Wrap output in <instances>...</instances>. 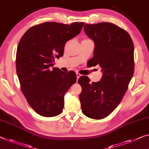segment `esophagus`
I'll list each match as a JSON object with an SVG mask.
<instances>
[{"instance_id": "esophagus-1", "label": "esophagus", "mask_w": 149, "mask_h": 149, "mask_svg": "<svg viewBox=\"0 0 149 149\" xmlns=\"http://www.w3.org/2000/svg\"><path fill=\"white\" fill-rule=\"evenodd\" d=\"M81 76V74H80V73H79V72H77V79H79V78Z\"/></svg>"}]
</instances>
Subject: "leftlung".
Returning <instances> with one entry per match:
<instances>
[{"mask_svg":"<svg viewBox=\"0 0 149 149\" xmlns=\"http://www.w3.org/2000/svg\"><path fill=\"white\" fill-rule=\"evenodd\" d=\"M84 30L95 42L88 62L99 65L103 74L100 81L92 83L87 77L79 78V99L84 115L102 119L116 108L127 91L134 73V45L129 34L113 23L85 24Z\"/></svg>","mask_w":149,"mask_h":149,"instance_id":"1","label":"left lung"}]
</instances>
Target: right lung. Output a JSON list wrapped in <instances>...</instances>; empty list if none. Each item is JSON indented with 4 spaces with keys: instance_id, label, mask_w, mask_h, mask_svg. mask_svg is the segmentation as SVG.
Instances as JSON below:
<instances>
[{
    "instance_id": "1",
    "label": "right lung",
    "mask_w": 149,
    "mask_h": 149,
    "mask_svg": "<svg viewBox=\"0 0 149 149\" xmlns=\"http://www.w3.org/2000/svg\"><path fill=\"white\" fill-rule=\"evenodd\" d=\"M84 24L44 22L32 26L20 38L16 56L20 88L30 106L41 116L60 114L65 95L77 81L74 71L64 72L52 67L54 58L63 56L66 42L79 35Z\"/></svg>"
}]
</instances>
